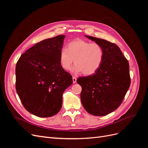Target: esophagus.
Wrapping results in <instances>:
<instances>
[{"label": "esophagus", "mask_w": 148, "mask_h": 148, "mask_svg": "<svg viewBox=\"0 0 148 148\" xmlns=\"http://www.w3.org/2000/svg\"><path fill=\"white\" fill-rule=\"evenodd\" d=\"M72 79H73V83H76V82H77V78H76L75 77H73Z\"/></svg>", "instance_id": "1"}]
</instances>
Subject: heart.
Here are the masks:
<instances>
[{
  "label": "heart",
  "mask_w": 148,
  "mask_h": 148,
  "mask_svg": "<svg viewBox=\"0 0 148 148\" xmlns=\"http://www.w3.org/2000/svg\"><path fill=\"white\" fill-rule=\"evenodd\" d=\"M104 59V50L101 44L90 42L83 39H76L67 45V49H62L59 53L61 67L68 70L73 63L75 73L82 72L84 75L95 73L100 68Z\"/></svg>",
  "instance_id": "obj_1"
}]
</instances>
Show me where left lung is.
I'll return each instance as SVG.
<instances>
[{"mask_svg": "<svg viewBox=\"0 0 148 148\" xmlns=\"http://www.w3.org/2000/svg\"><path fill=\"white\" fill-rule=\"evenodd\" d=\"M104 50L102 63L92 75L77 79L83 106L88 113L104 116L117 109L130 85L129 64L118 46L105 39L85 36Z\"/></svg>", "mask_w": 148, "mask_h": 148, "instance_id": "left-lung-1", "label": "left lung"}]
</instances>
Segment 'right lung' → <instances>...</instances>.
<instances>
[{
    "instance_id": "obj_1",
    "label": "right lung",
    "mask_w": 148,
    "mask_h": 148,
    "mask_svg": "<svg viewBox=\"0 0 148 148\" xmlns=\"http://www.w3.org/2000/svg\"><path fill=\"white\" fill-rule=\"evenodd\" d=\"M65 38L59 35L36 44L16 63V92L26 110L39 117L59 112L62 95L73 83L72 77L59 62Z\"/></svg>"
}]
</instances>
